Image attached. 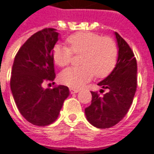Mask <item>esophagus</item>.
<instances>
[{"label":"esophagus","instance_id":"esophagus-1","mask_svg":"<svg viewBox=\"0 0 154 154\" xmlns=\"http://www.w3.org/2000/svg\"><path fill=\"white\" fill-rule=\"evenodd\" d=\"M69 91H70V93L71 94H76V93H78L80 90L78 88H69Z\"/></svg>","mask_w":154,"mask_h":154}]
</instances>
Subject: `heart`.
<instances>
[{
    "mask_svg": "<svg viewBox=\"0 0 154 154\" xmlns=\"http://www.w3.org/2000/svg\"><path fill=\"white\" fill-rule=\"evenodd\" d=\"M69 48L56 44L52 51L54 63L59 66L68 65L73 54H80V66L68 67L60 74L62 84L71 88H81L92 80L105 78L114 69L119 48L114 39L109 36L102 37L91 32H79L66 38Z\"/></svg>",
    "mask_w": 154,
    "mask_h": 154,
    "instance_id": "heart-1",
    "label": "heart"
}]
</instances>
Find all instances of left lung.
<instances>
[{"label":"left lung","instance_id":"8db88e82","mask_svg":"<svg viewBox=\"0 0 154 154\" xmlns=\"http://www.w3.org/2000/svg\"><path fill=\"white\" fill-rule=\"evenodd\" d=\"M119 55L117 63L112 73L98 83L107 92L100 95L91 92V105L85 109V114L90 124L98 128H110L119 123L127 113L137 88V61L134 52L127 42L114 33Z\"/></svg>","mask_w":154,"mask_h":154}]
</instances>
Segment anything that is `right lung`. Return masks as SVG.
Instances as JSON below:
<instances>
[{
  "label": "right lung",
  "instance_id": "obj_1",
  "mask_svg": "<svg viewBox=\"0 0 154 154\" xmlns=\"http://www.w3.org/2000/svg\"><path fill=\"white\" fill-rule=\"evenodd\" d=\"M59 34L54 28L35 33L16 54L12 67L10 88L20 114L31 124L45 127L58 118L69 89L60 85L43 88L45 81L55 78L52 51Z\"/></svg>",
  "mask_w": 154,
  "mask_h": 154
}]
</instances>
